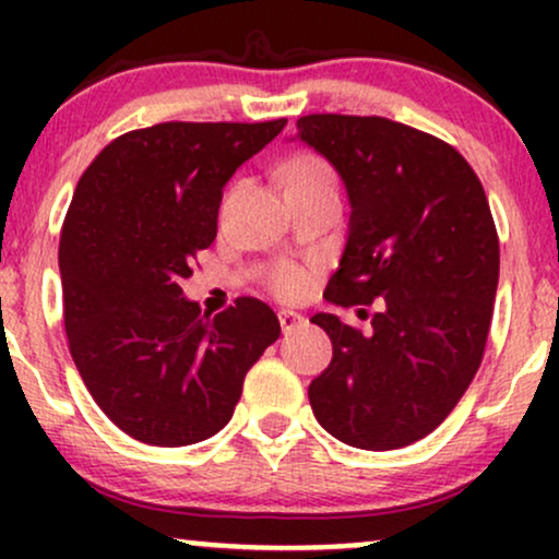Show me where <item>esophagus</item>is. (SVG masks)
I'll use <instances>...</instances> for the list:
<instances>
[{"label": "esophagus", "instance_id": "esophagus-1", "mask_svg": "<svg viewBox=\"0 0 559 559\" xmlns=\"http://www.w3.org/2000/svg\"><path fill=\"white\" fill-rule=\"evenodd\" d=\"M278 320H281V329L288 333V331L299 329V325L305 323V316H301V312H294V310H281Z\"/></svg>", "mask_w": 559, "mask_h": 559}]
</instances>
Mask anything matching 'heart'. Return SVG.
I'll return each instance as SVG.
<instances>
[{"instance_id": "heart-1", "label": "heart", "mask_w": 559, "mask_h": 559, "mask_svg": "<svg viewBox=\"0 0 559 559\" xmlns=\"http://www.w3.org/2000/svg\"><path fill=\"white\" fill-rule=\"evenodd\" d=\"M284 173H286V183L310 181V178H333L329 165H325L320 157H312V155H299L288 159ZM271 284L275 292L284 294V297H297L301 288H305V271L297 265H281L278 271L273 273Z\"/></svg>"}]
</instances>
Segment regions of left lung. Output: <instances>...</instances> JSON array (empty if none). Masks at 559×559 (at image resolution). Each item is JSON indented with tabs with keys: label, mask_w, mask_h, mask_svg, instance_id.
Returning a JSON list of instances; mask_svg holds the SVG:
<instances>
[{
	"label": "left lung",
	"mask_w": 559,
	"mask_h": 559,
	"mask_svg": "<svg viewBox=\"0 0 559 559\" xmlns=\"http://www.w3.org/2000/svg\"><path fill=\"white\" fill-rule=\"evenodd\" d=\"M294 139L329 159L349 199L323 297L378 305L368 336L312 316L333 344L307 391L312 413L349 447H407L444 423L484 357L499 284L484 186L457 150L386 118L305 115Z\"/></svg>",
	"instance_id": "obj_1"
}]
</instances>
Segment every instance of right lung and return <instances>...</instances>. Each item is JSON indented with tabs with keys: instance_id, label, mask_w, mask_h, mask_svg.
<instances>
[{
	"instance_id": "right-lung-1",
	"label": "right lung",
	"mask_w": 559,
	"mask_h": 559,
	"mask_svg": "<svg viewBox=\"0 0 559 559\" xmlns=\"http://www.w3.org/2000/svg\"><path fill=\"white\" fill-rule=\"evenodd\" d=\"M271 123H159L115 139L75 186L60 236L75 368L131 439L189 447L221 431L243 376L281 336L265 301L210 318L183 297L217 234L223 189L284 131Z\"/></svg>"
}]
</instances>
